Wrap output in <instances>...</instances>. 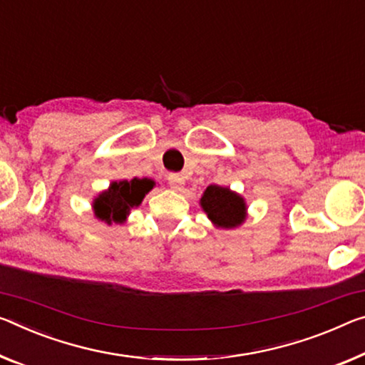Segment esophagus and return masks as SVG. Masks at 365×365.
Masks as SVG:
<instances>
[{"instance_id":"1","label":"esophagus","mask_w":365,"mask_h":365,"mask_svg":"<svg viewBox=\"0 0 365 365\" xmlns=\"http://www.w3.org/2000/svg\"><path fill=\"white\" fill-rule=\"evenodd\" d=\"M169 185L172 190H175V192H180V190L183 188V178L178 175V173H170L169 175Z\"/></svg>"}]
</instances>
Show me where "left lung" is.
Instances as JSON below:
<instances>
[{"label":"left lung","mask_w":365,"mask_h":365,"mask_svg":"<svg viewBox=\"0 0 365 365\" xmlns=\"http://www.w3.org/2000/svg\"><path fill=\"white\" fill-rule=\"evenodd\" d=\"M200 206L216 229H237L248 216L245 198L227 187L210 185L200 198Z\"/></svg>","instance_id":"left-lung-1"}]
</instances>
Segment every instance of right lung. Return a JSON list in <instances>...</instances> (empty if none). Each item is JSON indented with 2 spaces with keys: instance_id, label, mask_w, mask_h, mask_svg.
<instances>
[{
  "instance_id": "1",
  "label": "right lung",
  "mask_w": 365,
  "mask_h": 365,
  "mask_svg": "<svg viewBox=\"0 0 365 365\" xmlns=\"http://www.w3.org/2000/svg\"><path fill=\"white\" fill-rule=\"evenodd\" d=\"M155 187L153 178H133L115 180L92 200V211L96 219L107 225L125 224L133 207H138Z\"/></svg>"
}]
</instances>
